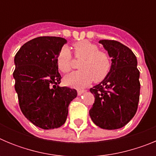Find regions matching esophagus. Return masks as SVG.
Instances as JSON below:
<instances>
[{
	"mask_svg": "<svg viewBox=\"0 0 156 156\" xmlns=\"http://www.w3.org/2000/svg\"><path fill=\"white\" fill-rule=\"evenodd\" d=\"M85 90H77V94H78V95H81L83 93H84Z\"/></svg>",
	"mask_w": 156,
	"mask_h": 156,
	"instance_id": "obj_1",
	"label": "esophagus"
}]
</instances>
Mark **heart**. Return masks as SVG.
Returning a JSON list of instances; mask_svg holds the SVG:
<instances>
[{"label": "heart", "mask_w": 156, "mask_h": 156, "mask_svg": "<svg viewBox=\"0 0 156 156\" xmlns=\"http://www.w3.org/2000/svg\"><path fill=\"white\" fill-rule=\"evenodd\" d=\"M74 55L82 59L79 65L80 71L72 73L65 77V83L68 86L82 88L94 80L99 83L108 76L112 63L109 55L106 52L99 51L98 47L88 41H81L73 44ZM58 67L62 73H67L73 68V59L69 49L64 47L57 56Z\"/></svg>", "instance_id": "obj_1"}]
</instances>
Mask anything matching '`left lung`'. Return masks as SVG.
Masks as SVG:
<instances>
[{
    "label": "left lung",
    "mask_w": 156,
    "mask_h": 156,
    "mask_svg": "<svg viewBox=\"0 0 156 156\" xmlns=\"http://www.w3.org/2000/svg\"><path fill=\"white\" fill-rule=\"evenodd\" d=\"M99 43L112 58V67L108 76L90 89L95 100L89 114L99 127L119 129L137 110L140 84L137 58L129 48L116 41L101 40Z\"/></svg>",
    "instance_id": "1"
}]
</instances>
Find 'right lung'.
<instances>
[{
	"instance_id": "obj_1",
	"label": "right lung",
	"mask_w": 156,
	"mask_h": 156,
	"mask_svg": "<svg viewBox=\"0 0 156 156\" xmlns=\"http://www.w3.org/2000/svg\"><path fill=\"white\" fill-rule=\"evenodd\" d=\"M66 40L40 37L23 45L15 56L13 73L19 107L25 117L44 129L66 122L69 105L77 96L75 89L59 87L57 56Z\"/></svg>"
}]
</instances>
